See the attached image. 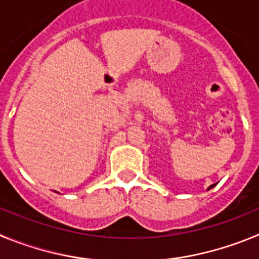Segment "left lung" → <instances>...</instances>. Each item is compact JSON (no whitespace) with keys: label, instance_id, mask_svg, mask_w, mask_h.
Listing matches in <instances>:
<instances>
[{"label":"left lung","instance_id":"left-lung-1","mask_svg":"<svg viewBox=\"0 0 259 259\" xmlns=\"http://www.w3.org/2000/svg\"><path fill=\"white\" fill-rule=\"evenodd\" d=\"M212 187H215V184H212V185H210V187H209V189H211V188H212Z\"/></svg>","mask_w":259,"mask_h":259}]
</instances>
